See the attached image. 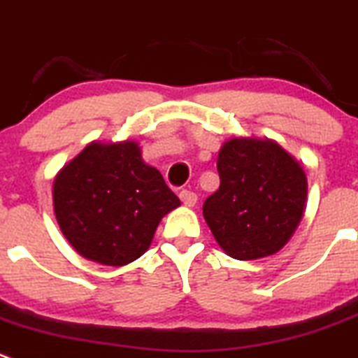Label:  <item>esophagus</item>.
I'll list each match as a JSON object with an SVG mask.
<instances>
[{"instance_id": "34e87169", "label": "esophagus", "mask_w": 358, "mask_h": 358, "mask_svg": "<svg viewBox=\"0 0 358 358\" xmlns=\"http://www.w3.org/2000/svg\"><path fill=\"white\" fill-rule=\"evenodd\" d=\"M179 199H181V202L185 203V206L193 207L196 203V193L189 192V189H182V192L179 193Z\"/></svg>"}]
</instances>
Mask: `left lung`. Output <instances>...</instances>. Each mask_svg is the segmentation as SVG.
Returning <instances> with one entry per match:
<instances>
[{"instance_id":"8db88e82","label":"left lung","mask_w":358,"mask_h":358,"mask_svg":"<svg viewBox=\"0 0 358 358\" xmlns=\"http://www.w3.org/2000/svg\"><path fill=\"white\" fill-rule=\"evenodd\" d=\"M220 188L203 202L214 239L232 258L279 251L304 214L308 181L297 162L272 141L232 138L217 156Z\"/></svg>"}]
</instances>
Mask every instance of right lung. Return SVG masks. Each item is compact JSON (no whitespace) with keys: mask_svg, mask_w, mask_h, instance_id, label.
I'll list each match as a JSON object with an SVG mask.
<instances>
[{"mask_svg":"<svg viewBox=\"0 0 358 358\" xmlns=\"http://www.w3.org/2000/svg\"><path fill=\"white\" fill-rule=\"evenodd\" d=\"M52 199L75 251L112 267L144 255L162 217L181 203L131 141L87 145L57 173Z\"/></svg>","mask_w":358,"mask_h":358,"instance_id":"obj_1","label":"right lung"}]
</instances>
